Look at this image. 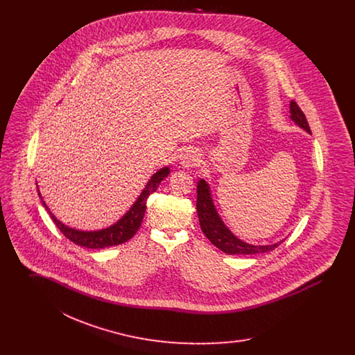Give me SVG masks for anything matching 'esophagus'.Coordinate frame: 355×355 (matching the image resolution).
Listing matches in <instances>:
<instances>
[{"label":"esophagus","instance_id":"esophagus-1","mask_svg":"<svg viewBox=\"0 0 355 355\" xmlns=\"http://www.w3.org/2000/svg\"><path fill=\"white\" fill-rule=\"evenodd\" d=\"M197 162H198V154L197 153L193 152V150H186L184 153L182 161H181L184 168H193V166L197 165Z\"/></svg>","mask_w":355,"mask_h":355}]
</instances>
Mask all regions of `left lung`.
Wrapping results in <instances>:
<instances>
[{
	"label": "left lung",
	"instance_id": "1",
	"mask_svg": "<svg viewBox=\"0 0 355 355\" xmlns=\"http://www.w3.org/2000/svg\"><path fill=\"white\" fill-rule=\"evenodd\" d=\"M290 119H293L300 128H302L307 133H311L307 119L304 117V112L300 109L297 102H290ZM197 213L200 218L201 230L206 238L223 253L232 254H259L266 253L274 250L281 242L272 245H252L243 242L236 238L220 220V214L213 202L210 186L205 181L200 180L197 184Z\"/></svg>",
	"mask_w": 355,
	"mask_h": 355
}]
</instances>
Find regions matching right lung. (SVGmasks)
I'll list each match as a JSON object with an SVG mask.
<instances>
[{
  "mask_svg": "<svg viewBox=\"0 0 355 355\" xmlns=\"http://www.w3.org/2000/svg\"><path fill=\"white\" fill-rule=\"evenodd\" d=\"M169 173L170 169L168 166L158 170L157 173H154L150 181L146 184L145 189L142 190V193L137 198V201L129 209V211L121 220H117L114 225H112L106 229H102V230H96V232L76 230V229H71L67 225H64L61 220H58L54 217V214L46 206V203L44 202L40 190H38V196L42 200V205L45 206V209L51 214V220L55 223V226L60 229V232L64 236L68 238L69 241H71L73 243H76L78 246L87 248V249H103V248H109V246L121 245V243L129 241L132 236H135L137 230L139 229L141 223H142V220H144V216H145V211H146V202H148L149 196L158 189V186L162 182V180H165L169 175Z\"/></svg>",
  "mask_w": 355,
  "mask_h": 355,
  "instance_id": "obj_1",
  "label": "right lung"
}]
</instances>
